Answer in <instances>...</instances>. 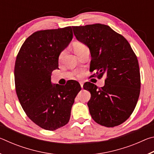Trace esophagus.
I'll return each mask as SVG.
<instances>
[{"label": "esophagus", "mask_w": 154, "mask_h": 154, "mask_svg": "<svg viewBox=\"0 0 154 154\" xmlns=\"http://www.w3.org/2000/svg\"><path fill=\"white\" fill-rule=\"evenodd\" d=\"M79 84H80V85H81V87H82V88H83V82H79Z\"/></svg>", "instance_id": "34e87169"}]
</instances>
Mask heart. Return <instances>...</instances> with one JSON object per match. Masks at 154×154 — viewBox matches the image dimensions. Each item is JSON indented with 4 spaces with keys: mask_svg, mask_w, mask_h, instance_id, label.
Returning <instances> with one entry per match:
<instances>
[{
    "mask_svg": "<svg viewBox=\"0 0 154 154\" xmlns=\"http://www.w3.org/2000/svg\"><path fill=\"white\" fill-rule=\"evenodd\" d=\"M72 48H73V49L75 53L77 56H79L80 54H82L83 51L86 50L88 49V47L85 45L84 43H82V42H76L73 44V45H72ZM63 51H62L60 54L59 56V58H61L62 55H63Z\"/></svg>",
    "mask_w": 154,
    "mask_h": 154,
    "instance_id": "heart-1",
    "label": "heart"
}]
</instances>
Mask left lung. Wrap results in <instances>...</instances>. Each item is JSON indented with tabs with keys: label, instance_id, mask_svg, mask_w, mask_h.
Masks as SVG:
<instances>
[{
	"label": "left lung",
	"instance_id": "1",
	"mask_svg": "<svg viewBox=\"0 0 154 154\" xmlns=\"http://www.w3.org/2000/svg\"><path fill=\"white\" fill-rule=\"evenodd\" d=\"M72 28L77 39L90 49V71H95L98 78L106 76L103 87L90 82L83 85L91 94L88 103L91 116L101 126H119L131 116L139 97L137 56L126 38L109 26L95 24Z\"/></svg>",
	"mask_w": 154,
	"mask_h": 154
}]
</instances>
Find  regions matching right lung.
I'll list each match as a JSON object with an SVG mask.
<instances>
[{"instance_id":"right-lung-1","label":"right lung","mask_w":154,"mask_h":154,"mask_svg":"<svg viewBox=\"0 0 154 154\" xmlns=\"http://www.w3.org/2000/svg\"><path fill=\"white\" fill-rule=\"evenodd\" d=\"M72 38L71 26L36 31L26 39L16 57L17 98L28 118L45 130H55L69 122L75 98L82 90L74 80L64 85L51 82L60 54Z\"/></svg>"}]
</instances>
